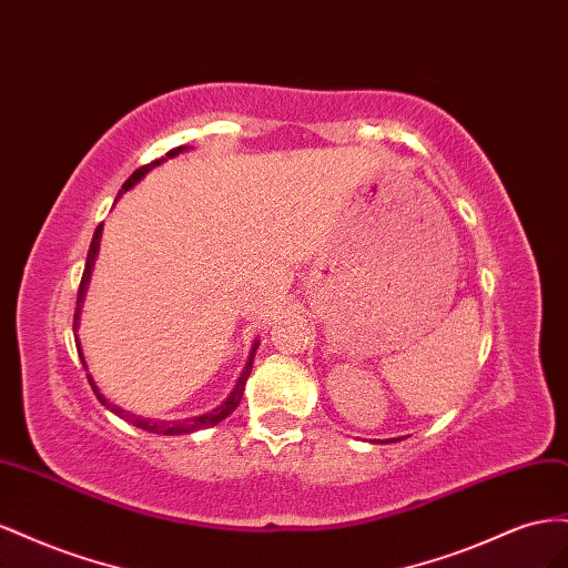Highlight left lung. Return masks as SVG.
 Listing matches in <instances>:
<instances>
[{
  "label": "left lung",
  "instance_id": "1",
  "mask_svg": "<svg viewBox=\"0 0 568 568\" xmlns=\"http://www.w3.org/2000/svg\"><path fill=\"white\" fill-rule=\"evenodd\" d=\"M397 440H402V437H395V440H385V443H397Z\"/></svg>",
  "mask_w": 568,
  "mask_h": 568
}]
</instances>
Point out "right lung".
<instances>
[{"instance_id":"obj_1","label":"right lung","mask_w":568,"mask_h":568,"mask_svg":"<svg viewBox=\"0 0 568 568\" xmlns=\"http://www.w3.org/2000/svg\"><path fill=\"white\" fill-rule=\"evenodd\" d=\"M185 150H190V148H185V144H183V148H173L171 152H166V156H169V159H173V156H178V154L185 152ZM166 156H161V159L152 161V164L138 169V171H135V173H133L131 178H128V181L123 183V187L119 190V197H121L123 192L131 190V187L140 181V178H142L144 173H148L152 166H159L161 161H166ZM100 237H102V223L97 225V231H94V235H92L90 250H88L85 271H83V278H80L78 302H75V314H73V331L78 328L80 306H83V297H85V290H88V283H90V271H92V266H94V256H97V252H100ZM75 347H78L80 362H83V366H85L83 349H80L78 337H75ZM256 347H258V343H254V347H252V352H250V359H247L245 368H242V374H240V378H237V383H235V387H233V393H231L229 397H225V402H221L214 412H206V414H202V416H192V418H185V420H152V418H142V416H135V414H128V412H123L121 407H116V404H111V402L100 393V387L94 385V381H92V376H90V374H88V381H90V385H92V390H94L97 399H100L109 412H113L116 416L125 418L128 424H133V426H138V428H142V430H148V433H156V435H183V433H192V430H202V428H209V426H216V424H221V420H223L225 416H231V414L237 409V404H240V399H242V393H245V383H247V378H250V371H252V362H254V352H256ZM85 371H88V366H85Z\"/></svg>"}]
</instances>
